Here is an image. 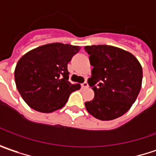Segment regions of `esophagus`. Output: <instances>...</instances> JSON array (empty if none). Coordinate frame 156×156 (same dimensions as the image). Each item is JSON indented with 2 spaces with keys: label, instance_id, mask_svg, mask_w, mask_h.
<instances>
[{
  "label": "esophagus",
  "instance_id": "esophagus-1",
  "mask_svg": "<svg viewBox=\"0 0 156 156\" xmlns=\"http://www.w3.org/2000/svg\"><path fill=\"white\" fill-rule=\"evenodd\" d=\"M88 86H89V84L87 82H83V83H81V87H82V88H87Z\"/></svg>",
  "mask_w": 156,
  "mask_h": 156
}]
</instances>
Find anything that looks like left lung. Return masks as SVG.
<instances>
[{
    "label": "left lung",
    "instance_id": "obj_1",
    "mask_svg": "<svg viewBox=\"0 0 156 156\" xmlns=\"http://www.w3.org/2000/svg\"><path fill=\"white\" fill-rule=\"evenodd\" d=\"M84 51L93 66L88 83L95 93L93 99L84 103L86 110L102 121L125 114L142 87L139 61L130 52L112 46H87Z\"/></svg>",
    "mask_w": 156,
    "mask_h": 156
}]
</instances>
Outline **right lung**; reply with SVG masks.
I'll list each match as a JSON object with an SVG mask.
<instances>
[{
    "label": "right lung",
    "instance_id": "obj_1",
    "mask_svg": "<svg viewBox=\"0 0 156 156\" xmlns=\"http://www.w3.org/2000/svg\"><path fill=\"white\" fill-rule=\"evenodd\" d=\"M80 46L52 43L37 47L20 59L14 71L16 87L34 110L50 113L61 109L80 85L68 81L67 64Z\"/></svg>",
    "mask_w": 156,
    "mask_h": 156
}]
</instances>
